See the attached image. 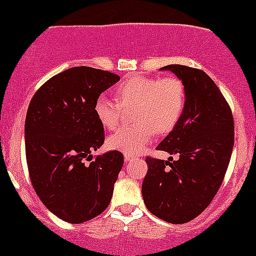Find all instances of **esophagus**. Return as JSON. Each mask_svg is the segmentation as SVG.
<instances>
[{
	"instance_id": "1",
	"label": "esophagus",
	"mask_w": 256,
	"mask_h": 256,
	"mask_svg": "<svg viewBox=\"0 0 256 256\" xmlns=\"http://www.w3.org/2000/svg\"><path fill=\"white\" fill-rule=\"evenodd\" d=\"M131 160H132V156H131V155H128V154H125V162L128 164V161H131Z\"/></svg>"
}]
</instances>
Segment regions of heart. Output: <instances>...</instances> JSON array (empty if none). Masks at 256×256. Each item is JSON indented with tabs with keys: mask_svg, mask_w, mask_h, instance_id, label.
<instances>
[{
	"mask_svg": "<svg viewBox=\"0 0 256 256\" xmlns=\"http://www.w3.org/2000/svg\"><path fill=\"white\" fill-rule=\"evenodd\" d=\"M116 101L100 95L95 101V115L101 125L114 130L120 124L122 108L135 106L134 126H122L108 138L112 150L138 155L151 142L155 134H168L178 125L186 106L182 81L174 76H136L124 81L115 91Z\"/></svg>",
	"mask_w": 256,
	"mask_h": 256,
	"instance_id": "b5f03b06",
	"label": "heart"
}]
</instances>
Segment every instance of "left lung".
Listing matches in <instances>:
<instances>
[{"mask_svg":"<svg viewBox=\"0 0 256 256\" xmlns=\"http://www.w3.org/2000/svg\"><path fill=\"white\" fill-rule=\"evenodd\" d=\"M184 82L186 106L178 125L156 148L178 160L146 158L142 198L151 214L170 224H185L202 214L222 186L234 148L232 108L202 70L164 66Z\"/></svg>","mask_w":256,"mask_h":256,"instance_id":"8db88e82","label":"left lung"}]
</instances>
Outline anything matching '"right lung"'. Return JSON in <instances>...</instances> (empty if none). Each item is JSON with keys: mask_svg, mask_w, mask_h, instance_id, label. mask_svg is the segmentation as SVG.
<instances>
[{"mask_svg": "<svg viewBox=\"0 0 256 256\" xmlns=\"http://www.w3.org/2000/svg\"><path fill=\"white\" fill-rule=\"evenodd\" d=\"M120 80L98 68H71L47 80L32 98L24 122L30 178L44 206L81 224L105 212L124 165L120 151L90 155L105 141L95 101ZM91 157L92 162L84 160Z\"/></svg>", "mask_w": 256, "mask_h": 256, "instance_id": "add662e5", "label": "right lung"}]
</instances>
